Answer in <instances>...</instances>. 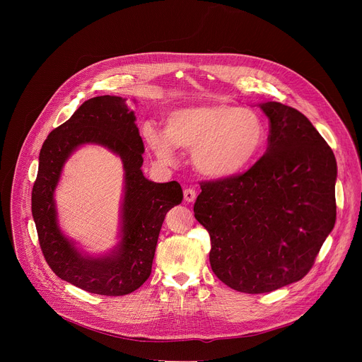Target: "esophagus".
I'll list each match as a JSON object with an SVG mask.
<instances>
[{
    "label": "esophagus",
    "instance_id": "esophagus-1",
    "mask_svg": "<svg viewBox=\"0 0 362 362\" xmlns=\"http://www.w3.org/2000/svg\"><path fill=\"white\" fill-rule=\"evenodd\" d=\"M183 196H185V200L186 202H194V199H196V192H194V189H185L183 190Z\"/></svg>",
    "mask_w": 362,
    "mask_h": 362
}]
</instances>
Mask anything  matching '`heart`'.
<instances>
[{"label": "heart", "mask_w": 362, "mask_h": 362, "mask_svg": "<svg viewBox=\"0 0 362 362\" xmlns=\"http://www.w3.org/2000/svg\"><path fill=\"white\" fill-rule=\"evenodd\" d=\"M143 136L162 162L175 160L176 147L193 151L197 170L216 179L232 177L250 168L267 144L261 116L230 105L179 107L166 116L165 130L146 123Z\"/></svg>", "instance_id": "b5f03b06"}]
</instances>
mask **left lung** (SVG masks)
<instances>
[{"instance_id":"obj_1","label":"left lung","mask_w":362,"mask_h":362,"mask_svg":"<svg viewBox=\"0 0 362 362\" xmlns=\"http://www.w3.org/2000/svg\"><path fill=\"white\" fill-rule=\"evenodd\" d=\"M268 148L245 173L200 182L193 212L211 236L209 261L229 288L265 293L300 281L337 219L334 151L300 112L259 105Z\"/></svg>"}]
</instances>
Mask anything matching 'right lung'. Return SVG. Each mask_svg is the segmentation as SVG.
<instances>
[{"instance_id": "obj_1", "label": "right lung", "mask_w": 362, "mask_h": 362, "mask_svg": "<svg viewBox=\"0 0 362 362\" xmlns=\"http://www.w3.org/2000/svg\"><path fill=\"white\" fill-rule=\"evenodd\" d=\"M126 100L93 97L45 139L31 193V211L44 259L59 278L97 295L122 296L150 276L166 214L183 199L177 182L154 183L143 176L144 144ZM97 142L117 152L125 168L122 242L106 258H86L57 226L52 194L64 162L81 144Z\"/></svg>"}]
</instances>
